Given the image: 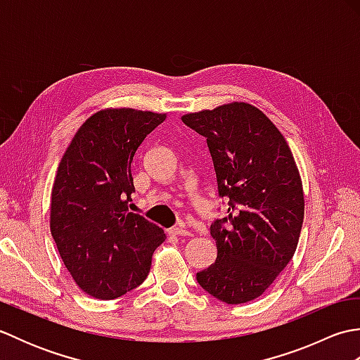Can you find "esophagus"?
<instances>
[{"label": "esophagus", "instance_id": "1", "mask_svg": "<svg viewBox=\"0 0 360 360\" xmlns=\"http://www.w3.org/2000/svg\"><path fill=\"white\" fill-rule=\"evenodd\" d=\"M168 233H170V235H178V236H190V235H192V232L187 231L186 227H181V226L170 229V231H168Z\"/></svg>", "mask_w": 360, "mask_h": 360}]
</instances>
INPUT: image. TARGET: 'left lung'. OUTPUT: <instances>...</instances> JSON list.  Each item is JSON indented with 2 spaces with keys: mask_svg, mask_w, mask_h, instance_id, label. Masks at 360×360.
<instances>
[{
  "mask_svg": "<svg viewBox=\"0 0 360 360\" xmlns=\"http://www.w3.org/2000/svg\"><path fill=\"white\" fill-rule=\"evenodd\" d=\"M187 127L207 139L227 217L210 226L215 263L196 274L227 304L255 300L292 259L300 236L302 178L285 137L254 105L232 102L188 112Z\"/></svg>",
  "mask_w": 360,
  "mask_h": 360,
  "instance_id": "8db88e82",
  "label": "left lung"
}]
</instances>
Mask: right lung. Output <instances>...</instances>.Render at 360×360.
I'll list each match as a JSON object with an SVG mask.
<instances>
[{"instance_id": "right-lung-1", "label": "right lung", "mask_w": 360, "mask_h": 360, "mask_svg": "<svg viewBox=\"0 0 360 360\" xmlns=\"http://www.w3.org/2000/svg\"><path fill=\"white\" fill-rule=\"evenodd\" d=\"M167 114L106 108L85 120L60 160L51 195V233L77 286L112 300L147 278L159 226L129 212L131 162Z\"/></svg>"}]
</instances>
